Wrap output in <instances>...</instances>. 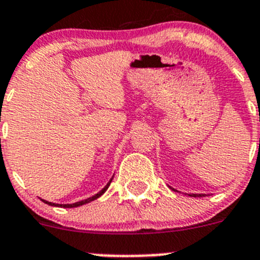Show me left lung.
Segmentation results:
<instances>
[{"instance_id": "obj_1", "label": "left lung", "mask_w": 260, "mask_h": 260, "mask_svg": "<svg viewBox=\"0 0 260 260\" xmlns=\"http://www.w3.org/2000/svg\"><path fill=\"white\" fill-rule=\"evenodd\" d=\"M173 190H175V189H173ZM188 196H190V197H203L206 194H188Z\"/></svg>"}]
</instances>
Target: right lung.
Returning <instances> with one entry per match:
<instances>
[{"label": "right lung", "instance_id": "obj_1", "mask_svg": "<svg viewBox=\"0 0 260 260\" xmlns=\"http://www.w3.org/2000/svg\"><path fill=\"white\" fill-rule=\"evenodd\" d=\"M112 180H113V178L110 179L109 180V183L107 184V185L104 186V188L102 189V190L99 191V193L98 194H95V196H92V197H90V198H87V200H85V201H80V202H76V203H72V205H57V203H52V202H48V201H44V200H42L43 202L44 203H47V205H49V206H54V207H63V208H75V207H79V206H82V205H86V203H89V202H91V201H94V200H96V198H99L100 196H103V194L105 193V190H107L108 188H109V185H110V183H112Z\"/></svg>", "mask_w": 260, "mask_h": 260}]
</instances>
